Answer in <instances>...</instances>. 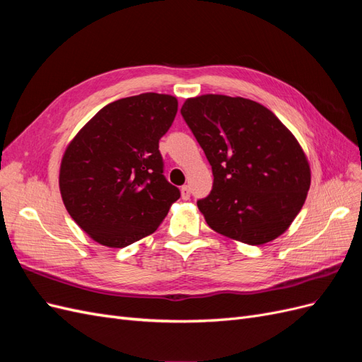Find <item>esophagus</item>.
<instances>
[{
    "label": "esophagus",
    "instance_id": "34e87169",
    "mask_svg": "<svg viewBox=\"0 0 362 362\" xmlns=\"http://www.w3.org/2000/svg\"><path fill=\"white\" fill-rule=\"evenodd\" d=\"M181 198L184 201L190 199V187H189V185H182V187H181Z\"/></svg>",
    "mask_w": 362,
    "mask_h": 362
}]
</instances>
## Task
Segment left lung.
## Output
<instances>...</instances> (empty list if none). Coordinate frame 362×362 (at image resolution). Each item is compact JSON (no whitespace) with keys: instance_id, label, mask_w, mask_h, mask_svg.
Returning a JSON list of instances; mask_svg holds the SVG:
<instances>
[{"instance_id":"left-lung-1","label":"left lung","mask_w":362,"mask_h":362,"mask_svg":"<svg viewBox=\"0 0 362 362\" xmlns=\"http://www.w3.org/2000/svg\"><path fill=\"white\" fill-rule=\"evenodd\" d=\"M181 115L213 169V190L198 201L208 226L252 246L286 233L311 184L308 158L291 131L240 96L189 98Z\"/></svg>"}]
</instances>
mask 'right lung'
Instances as JSON below:
<instances>
[{
	"instance_id": "add662e5",
	"label": "right lung",
	"mask_w": 362,
	"mask_h": 362,
	"mask_svg": "<svg viewBox=\"0 0 362 362\" xmlns=\"http://www.w3.org/2000/svg\"><path fill=\"white\" fill-rule=\"evenodd\" d=\"M178 101L141 93L101 108L64 151L59 185L64 206L83 231L107 247H125L152 233L178 201L163 175L158 140Z\"/></svg>"
}]
</instances>
